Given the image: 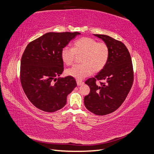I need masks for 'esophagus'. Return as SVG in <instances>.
<instances>
[{
    "mask_svg": "<svg viewBox=\"0 0 154 154\" xmlns=\"http://www.w3.org/2000/svg\"><path fill=\"white\" fill-rule=\"evenodd\" d=\"M76 83H77V85L78 86H81V85H82V84H84V82L82 81H81V80H76Z\"/></svg>",
    "mask_w": 154,
    "mask_h": 154,
    "instance_id": "esophagus-1",
    "label": "esophagus"
}]
</instances>
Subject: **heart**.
Segmentation results:
<instances>
[{"label": "heart", "mask_w": 154, "mask_h": 154, "mask_svg": "<svg viewBox=\"0 0 154 154\" xmlns=\"http://www.w3.org/2000/svg\"><path fill=\"white\" fill-rule=\"evenodd\" d=\"M76 54H82L81 64H76L66 70L67 75L78 80L98 72L105 66L109 57V48L104 42H98L91 37H82L76 40L73 48L64 47L61 50V59L66 65L74 63Z\"/></svg>", "instance_id": "obj_1"}]
</instances>
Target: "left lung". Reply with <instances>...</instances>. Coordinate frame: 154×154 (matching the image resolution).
I'll return each instance as SVG.
<instances>
[{"mask_svg":"<svg viewBox=\"0 0 154 154\" xmlns=\"http://www.w3.org/2000/svg\"><path fill=\"white\" fill-rule=\"evenodd\" d=\"M109 48V57L105 66L94 78L85 83L90 92L84 97L88 110L97 115H105L120 107L132 88L134 72L131 54L123 43L106 35L94 34ZM97 80L105 83L96 84Z\"/></svg>","mask_w":154,"mask_h":154,"instance_id":"8db88e82","label":"left lung"}]
</instances>
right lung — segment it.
<instances>
[{"label": "right lung", "instance_id": "1", "mask_svg": "<svg viewBox=\"0 0 154 154\" xmlns=\"http://www.w3.org/2000/svg\"><path fill=\"white\" fill-rule=\"evenodd\" d=\"M80 34L49 32L27 45L20 64V82L28 100L40 110L52 112L62 109L76 87L73 77H57L64 70L61 50Z\"/></svg>", "mask_w": 154, "mask_h": 154}]
</instances>
